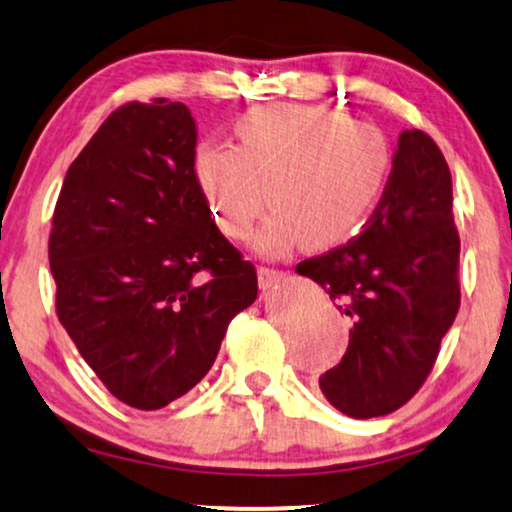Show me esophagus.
Instances as JSON below:
<instances>
[{"label":"esophagus","mask_w":512,"mask_h":512,"mask_svg":"<svg viewBox=\"0 0 512 512\" xmlns=\"http://www.w3.org/2000/svg\"><path fill=\"white\" fill-rule=\"evenodd\" d=\"M280 280H285V273H282V270L266 268V266L258 268V287H261V289L275 287Z\"/></svg>","instance_id":"34e87169"}]
</instances>
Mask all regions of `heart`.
Here are the masks:
<instances>
[{
    "label": "heart",
    "instance_id": "1",
    "mask_svg": "<svg viewBox=\"0 0 512 512\" xmlns=\"http://www.w3.org/2000/svg\"><path fill=\"white\" fill-rule=\"evenodd\" d=\"M237 147L204 144L197 180L220 230L242 242L263 204L273 211L258 249L282 254L349 242L370 218L391 170V144L372 123L323 106L273 104L244 113Z\"/></svg>",
    "mask_w": 512,
    "mask_h": 512
}]
</instances>
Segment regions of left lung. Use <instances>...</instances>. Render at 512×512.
Segmentation results:
<instances>
[{
    "mask_svg": "<svg viewBox=\"0 0 512 512\" xmlns=\"http://www.w3.org/2000/svg\"><path fill=\"white\" fill-rule=\"evenodd\" d=\"M451 170L437 142L403 130L387 187L358 237L296 266L351 318L349 349L320 377L351 418H380L425 384L460 306Z\"/></svg>",
    "mask_w": 512,
    "mask_h": 512,
    "instance_id": "1",
    "label": "left lung"
}]
</instances>
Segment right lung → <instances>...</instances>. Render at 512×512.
Masks as SVG:
<instances>
[{
	"label": "right lung",
	"instance_id": "add662e5",
	"mask_svg": "<svg viewBox=\"0 0 512 512\" xmlns=\"http://www.w3.org/2000/svg\"><path fill=\"white\" fill-rule=\"evenodd\" d=\"M185 104L118 106L68 168L49 268L56 315L118 401L159 410L216 361L256 301V268L220 235Z\"/></svg>",
	"mask_w": 512,
	"mask_h": 512
}]
</instances>
